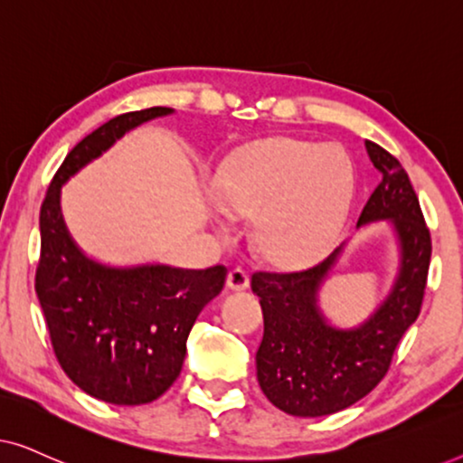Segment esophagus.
Here are the masks:
<instances>
[{"label":"esophagus","mask_w":463,"mask_h":463,"mask_svg":"<svg viewBox=\"0 0 463 463\" xmlns=\"http://www.w3.org/2000/svg\"><path fill=\"white\" fill-rule=\"evenodd\" d=\"M250 284V276L246 274L242 268H233L230 274H227V287L232 290H244L249 288Z\"/></svg>","instance_id":"obj_1"}]
</instances>
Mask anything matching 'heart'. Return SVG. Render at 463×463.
<instances>
[{
	"mask_svg": "<svg viewBox=\"0 0 463 463\" xmlns=\"http://www.w3.org/2000/svg\"><path fill=\"white\" fill-rule=\"evenodd\" d=\"M356 173L350 156L301 138L276 137L225 157L214 194L227 211L255 214L259 255L282 268L314 261L350 213Z\"/></svg>",
	"mask_w": 463,
	"mask_h": 463,
	"instance_id": "b5f03b06",
	"label": "heart"
}]
</instances>
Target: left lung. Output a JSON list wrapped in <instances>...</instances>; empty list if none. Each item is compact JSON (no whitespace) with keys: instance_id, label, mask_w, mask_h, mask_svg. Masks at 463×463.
<instances>
[{"instance_id":"8db88e82","label":"left lung","mask_w":463,"mask_h":463,"mask_svg":"<svg viewBox=\"0 0 463 463\" xmlns=\"http://www.w3.org/2000/svg\"><path fill=\"white\" fill-rule=\"evenodd\" d=\"M366 151L382 183L366 200L358 225L392 221L402 250L396 287L373 318L354 331H337L316 307V293L339 250L307 269L252 274L265 322L257 379L268 401L288 415H331L364 398L385 377L404 331L421 312L432 238L420 200L390 151L373 141H366Z\"/></svg>"}]
</instances>
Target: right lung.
Returning a JSON list of instances; mask_svg holds the SVG:
<instances>
[{
	"instance_id": "1",
	"label": "right lung",
	"mask_w": 463,
	"mask_h": 463,
	"mask_svg": "<svg viewBox=\"0 0 463 463\" xmlns=\"http://www.w3.org/2000/svg\"><path fill=\"white\" fill-rule=\"evenodd\" d=\"M168 107L122 113L81 138L50 181L40 211L35 293L61 369L99 401L145 404L179 377L195 318L225 284V265L111 269L86 259L69 238L59 194L69 176L126 130L166 116Z\"/></svg>"
}]
</instances>
